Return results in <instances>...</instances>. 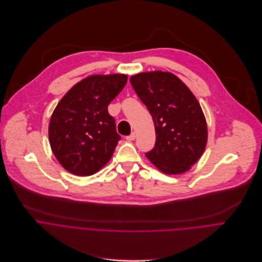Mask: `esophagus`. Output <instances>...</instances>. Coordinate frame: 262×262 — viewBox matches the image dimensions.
<instances>
[{
  "label": "esophagus",
  "mask_w": 262,
  "mask_h": 262,
  "mask_svg": "<svg viewBox=\"0 0 262 262\" xmlns=\"http://www.w3.org/2000/svg\"><path fill=\"white\" fill-rule=\"evenodd\" d=\"M135 137H136L135 133H131L130 135L126 136V140H127V141H132V140H134V139H135Z\"/></svg>",
  "instance_id": "34e87169"
}]
</instances>
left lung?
<instances>
[{"label":"left lung","instance_id":"left-lung-1","mask_svg":"<svg viewBox=\"0 0 262 262\" xmlns=\"http://www.w3.org/2000/svg\"><path fill=\"white\" fill-rule=\"evenodd\" d=\"M130 82L155 125V147L145 156L166 174L186 172L199 160L207 141L206 122L197 99L170 72L138 73Z\"/></svg>","mask_w":262,"mask_h":262}]
</instances>
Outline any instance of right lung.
<instances>
[{"mask_svg": "<svg viewBox=\"0 0 262 262\" xmlns=\"http://www.w3.org/2000/svg\"><path fill=\"white\" fill-rule=\"evenodd\" d=\"M127 79L125 74L89 76L58 103L50 118L48 137L52 152L69 172L88 177L111 160L121 136L107 106Z\"/></svg>", "mask_w": 262, "mask_h": 262, "instance_id": "1", "label": "right lung"}]
</instances>
